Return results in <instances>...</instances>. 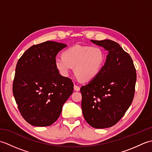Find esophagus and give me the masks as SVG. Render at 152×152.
Instances as JSON below:
<instances>
[{
  "label": "esophagus",
  "mask_w": 152,
  "mask_h": 152,
  "mask_svg": "<svg viewBox=\"0 0 152 152\" xmlns=\"http://www.w3.org/2000/svg\"><path fill=\"white\" fill-rule=\"evenodd\" d=\"M74 90H75V91H80V87H79L78 86H77V85H74Z\"/></svg>",
  "instance_id": "obj_1"
}]
</instances>
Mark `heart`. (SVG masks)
<instances>
[{"label": "heart", "instance_id": "b5f03b06", "mask_svg": "<svg viewBox=\"0 0 152 152\" xmlns=\"http://www.w3.org/2000/svg\"><path fill=\"white\" fill-rule=\"evenodd\" d=\"M105 61V54L96 46H75L64 51L63 56L55 59V65L59 72L67 77L74 67V72L83 82H91L97 76Z\"/></svg>", "mask_w": 152, "mask_h": 152}]
</instances>
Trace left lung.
Here are the masks:
<instances>
[{
	"instance_id": "obj_1",
	"label": "left lung",
	"mask_w": 152,
	"mask_h": 152,
	"mask_svg": "<svg viewBox=\"0 0 152 152\" xmlns=\"http://www.w3.org/2000/svg\"><path fill=\"white\" fill-rule=\"evenodd\" d=\"M108 51L99 75L80 88L82 109L86 121L96 129L112 127L129 108L137 81L132 58L120 45L110 40H91Z\"/></svg>"
}]
</instances>
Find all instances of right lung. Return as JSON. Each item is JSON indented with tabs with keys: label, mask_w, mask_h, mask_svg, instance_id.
I'll return each mask as SVG.
<instances>
[{
	"label": "right lung",
	"mask_w": 152,
	"mask_h": 152,
	"mask_svg": "<svg viewBox=\"0 0 152 152\" xmlns=\"http://www.w3.org/2000/svg\"><path fill=\"white\" fill-rule=\"evenodd\" d=\"M66 46L46 41L30 47L18 61L13 94L23 118L32 125L53 124L73 93L72 80L60 75L55 65L57 54Z\"/></svg>",
	"instance_id": "obj_1"
}]
</instances>
